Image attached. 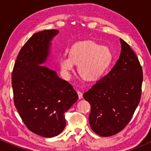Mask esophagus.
Listing matches in <instances>:
<instances>
[{"label": "esophagus", "mask_w": 151, "mask_h": 151, "mask_svg": "<svg viewBox=\"0 0 151 151\" xmlns=\"http://www.w3.org/2000/svg\"><path fill=\"white\" fill-rule=\"evenodd\" d=\"M77 93H78V96H79V99H81L83 98V94H82V93L81 92V91H77Z\"/></svg>", "instance_id": "esophagus-1"}]
</instances>
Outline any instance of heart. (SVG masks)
<instances>
[{
  "instance_id": "obj_1",
  "label": "heart",
  "mask_w": 151,
  "mask_h": 151,
  "mask_svg": "<svg viewBox=\"0 0 151 151\" xmlns=\"http://www.w3.org/2000/svg\"><path fill=\"white\" fill-rule=\"evenodd\" d=\"M111 60V53L106 47L93 41L74 44L70 50V56H62L59 66L65 79L70 77L74 64H78V72L83 79L96 80L103 74Z\"/></svg>"
}]
</instances>
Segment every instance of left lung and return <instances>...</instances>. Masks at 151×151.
Listing matches in <instances>:
<instances>
[{
  "label": "left lung",
  "mask_w": 151,
  "mask_h": 151,
  "mask_svg": "<svg viewBox=\"0 0 151 151\" xmlns=\"http://www.w3.org/2000/svg\"><path fill=\"white\" fill-rule=\"evenodd\" d=\"M119 59L111 70L84 93L91 105L89 121L93 132L111 136L130 122L141 96L143 70L129 44L120 39Z\"/></svg>",
  "instance_id": "left-lung-1"
}]
</instances>
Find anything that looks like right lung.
<instances>
[{"instance_id":"add662e5","label":"right lung","mask_w":151,"mask_h":151,"mask_svg":"<svg viewBox=\"0 0 151 151\" xmlns=\"http://www.w3.org/2000/svg\"><path fill=\"white\" fill-rule=\"evenodd\" d=\"M59 30L32 35L20 50L12 72L15 106L30 131L46 138L60 134L66 126L65 113L77 101L69 82L45 65L51 40Z\"/></svg>"}]
</instances>
